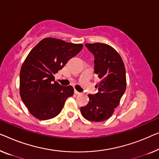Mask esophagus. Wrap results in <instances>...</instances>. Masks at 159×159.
<instances>
[{"mask_svg": "<svg viewBox=\"0 0 159 159\" xmlns=\"http://www.w3.org/2000/svg\"><path fill=\"white\" fill-rule=\"evenodd\" d=\"M74 93H75V94H76V95H80V94H81V93H79V91H75V90Z\"/></svg>", "mask_w": 159, "mask_h": 159, "instance_id": "1", "label": "esophagus"}]
</instances>
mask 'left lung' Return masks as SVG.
I'll return each instance as SVG.
<instances>
[{
    "instance_id": "1",
    "label": "left lung",
    "mask_w": 159,
    "mask_h": 159,
    "mask_svg": "<svg viewBox=\"0 0 159 159\" xmlns=\"http://www.w3.org/2000/svg\"><path fill=\"white\" fill-rule=\"evenodd\" d=\"M86 46L94 55V73L100 81L96 85L98 92L89 95V102L80 108V112L90 121H103L112 116L126 89L125 66L118 52L107 44Z\"/></svg>"
}]
</instances>
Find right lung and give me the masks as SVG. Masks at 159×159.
<instances>
[{
	"label": "right lung",
	"instance_id": "obj_1",
	"mask_svg": "<svg viewBox=\"0 0 159 159\" xmlns=\"http://www.w3.org/2000/svg\"><path fill=\"white\" fill-rule=\"evenodd\" d=\"M83 45L46 38L33 48L20 73V95L30 114L39 120L56 117L74 90L55 81L54 74L77 55Z\"/></svg>",
	"mask_w": 159,
	"mask_h": 159
}]
</instances>
